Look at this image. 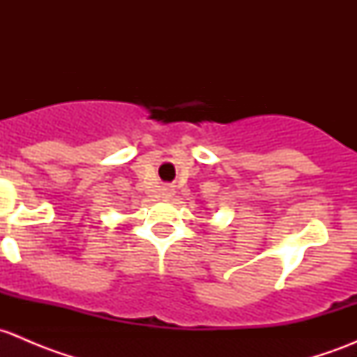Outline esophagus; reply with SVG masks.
Wrapping results in <instances>:
<instances>
[{
	"label": "esophagus",
	"instance_id": "esophagus-1",
	"mask_svg": "<svg viewBox=\"0 0 357 357\" xmlns=\"http://www.w3.org/2000/svg\"><path fill=\"white\" fill-rule=\"evenodd\" d=\"M172 193H174V192H172V190H165V197H171Z\"/></svg>",
	"mask_w": 357,
	"mask_h": 357
}]
</instances>
